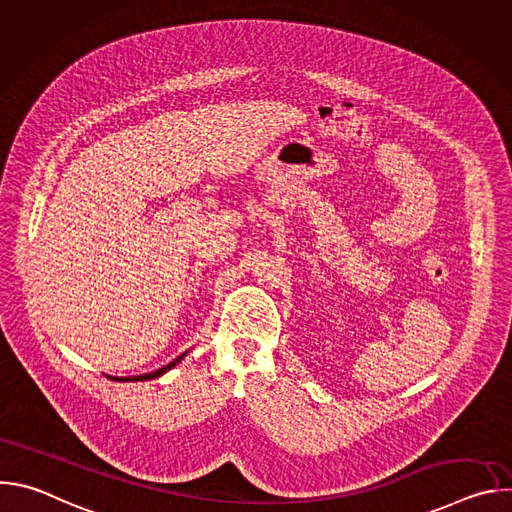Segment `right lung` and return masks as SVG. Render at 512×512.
I'll use <instances>...</instances> for the list:
<instances>
[{
    "instance_id": "obj_1",
    "label": "right lung",
    "mask_w": 512,
    "mask_h": 512,
    "mask_svg": "<svg viewBox=\"0 0 512 512\" xmlns=\"http://www.w3.org/2000/svg\"><path fill=\"white\" fill-rule=\"evenodd\" d=\"M186 354H188V350H186V352H182L180 356H176L172 362H168L166 367H162V369H158V371H152V373H148V375H137V377H109V375H107V377H109V379H113V381H133V383H135V381H152V379H158V377H162L164 373L172 371V369L176 367V364H178Z\"/></svg>"
}]
</instances>
